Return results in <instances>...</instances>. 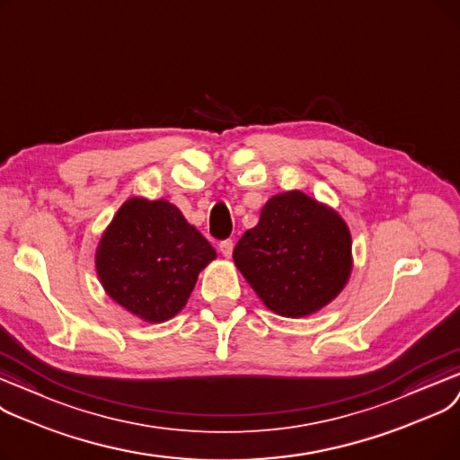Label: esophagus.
Listing matches in <instances>:
<instances>
[{
  "mask_svg": "<svg viewBox=\"0 0 460 460\" xmlns=\"http://www.w3.org/2000/svg\"><path fill=\"white\" fill-rule=\"evenodd\" d=\"M218 251L223 252L225 258H230L232 251H234V242H232V239H225V242H221V245H218Z\"/></svg>",
  "mask_w": 460,
  "mask_h": 460,
  "instance_id": "1",
  "label": "esophagus"
}]
</instances>
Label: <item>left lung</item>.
I'll return each instance as SVG.
<instances>
[{
	"label": "left lung",
	"instance_id": "8db88e82",
	"mask_svg": "<svg viewBox=\"0 0 460 460\" xmlns=\"http://www.w3.org/2000/svg\"><path fill=\"white\" fill-rule=\"evenodd\" d=\"M237 270L268 309L309 316L333 301L352 271V235L341 215L301 190L273 196L234 249Z\"/></svg>",
	"mask_w": 460,
	"mask_h": 460
}]
</instances>
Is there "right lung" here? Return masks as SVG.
<instances>
[{"label":"right lung","instance_id":"add662e5","mask_svg":"<svg viewBox=\"0 0 460 460\" xmlns=\"http://www.w3.org/2000/svg\"><path fill=\"white\" fill-rule=\"evenodd\" d=\"M208 239L166 200H127L104 230L95 268L106 294L149 323L176 316L215 260Z\"/></svg>","mask_w":460,"mask_h":460}]
</instances>
